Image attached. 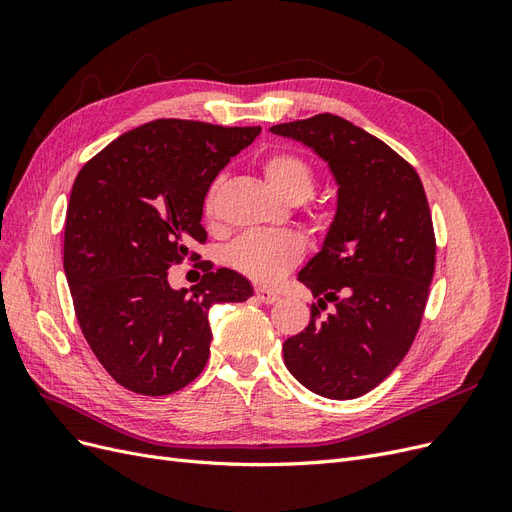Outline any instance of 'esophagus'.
Returning <instances> with one entry per match:
<instances>
[{
	"label": "esophagus",
	"instance_id": "obj_1",
	"mask_svg": "<svg viewBox=\"0 0 512 512\" xmlns=\"http://www.w3.org/2000/svg\"><path fill=\"white\" fill-rule=\"evenodd\" d=\"M256 297H258V301H262V303H275V301H280V294H277L275 290H269V288H256Z\"/></svg>",
	"mask_w": 512,
	"mask_h": 512
}]
</instances>
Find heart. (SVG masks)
Wrapping results in <instances>:
<instances>
[{"label":"heart","instance_id":"obj_1","mask_svg":"<svg viewBox=\"0 0 512 512\" xmlns=\"http://www.w3.org/2000/svg\"><path fill=\"white\" fill-rule=\"evenodd\" d=\"M271 188L290 203H303L314 194L318 175L312 162L294 151H273L262 160ZM220 179L211 185L205 198V211L211 215L218 200ZM305 245L294 232H269L252 230L241 235L228 247V260L239 273L260 284H273L297 265L303 258Z\"/></svg>","mask_w":512,"mask_h":512}]
</instances>
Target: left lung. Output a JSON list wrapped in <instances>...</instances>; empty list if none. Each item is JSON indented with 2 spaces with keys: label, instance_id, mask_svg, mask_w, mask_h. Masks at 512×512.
Segmentation results:
<instances>
[{
  "label": "left lung",
  "instance_id": "1",
  "mask_svg": "<svg viewBox=\"0 0 512 512\" xmlns=\"http://www.w3.org/2000/svg\"><path fill=\"white\" fill-rule=\"evenodd\" d=\"M273 134L312 147L337 179V213L322 250L299 273L312 320L284 342V363L329 399L369 393L408 354L436 271V235L421 177L374 134L322 113ZM327 302L334 314L322 319Z\"/></svg>",
  "mask_w": 512,
  "mask_h": 512
}]
</instances>
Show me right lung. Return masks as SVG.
<instances>
[{"mask_svg": "<svg viewBox=\"0 0 512 512\" xmlns=\"http://www.w3.org/2000/svg\"><path fill=\"white\" fill-rule=\"evenodd\" d=\"M258 134L156 119L115 138L74 179L64 232L74 314L96 359L132 393L162 397L196 380L209 359V307L254 294L230 269L209 265L192 292L170 288L166 271L200 258L209 185Z\"/></svg>", "mask_w": 512, "mask_h": 512, "instance_id": "obj_1", "label": "right lung"}]
</instances>
